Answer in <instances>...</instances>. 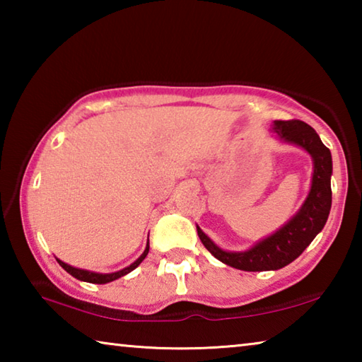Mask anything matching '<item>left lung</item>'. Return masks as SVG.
I'll return each instance as SVG.
<instances>
[{"label": "left lung", "mask_w": 362, "mask_h": 362, "mask_svg": "<svg viewBox=\"0 0 362 362\" xmlns=\"http://www.w3.org/2000/svg\"><path fill=\"white\" fill-rule=\"evenodd\" d=\"M272 132L276 134L283 142L303 148L313 158V179H311L310 193L296 216L276 233L241 252L220 249L196 225L198 236L204 247L225 265L243 269V272H268V269H279L289 265L324 228L330 206H332V189H330L332 156L313 127L298 119L274 121Z\"/></svg>", "instance_id": "8db88e82"}]
</instances>
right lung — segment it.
I'll return each mask as SVG.
<instances>
[{"mask_svg": "<svg viewBox=\"0 0 362 362\" xmlns=\"http://www.w3.org/2000/svg\"><path fill=\"white\" fill-rule=\"evenodd\" d=\"M148 250H150V244L146 243V247H145V250H144V254L140 255L136 262L131 263L129 267H126V268L119 269V272L107 273V274L94 273V272H88V269H81V268H75V267H71V265H69V263H65V262L59 260V259H57V262H59V265L62 267L66 273H70L73 278H76V279H79V281H84V283L107 284V283H112V281L118 279V278H121V276H124V274H127V273H131L132 269H136V268L140 265V263L144 262V259L146 257V254H148Z\"/></svg>", "mask_w": 362, "mask_h": 362, "instance_id": "add662e5", "label": "right lung"}]
</instances>
